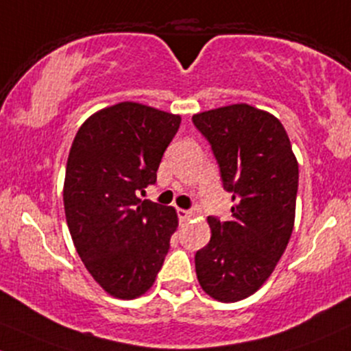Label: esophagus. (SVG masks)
I'll return each instance as SVG.
<instances>
[{
    "label": "esophagus",
    "instance_id": "obj_1",
    "mask_svg": "<svg viewBox=\"0 0 351 351\" xmlns=\"http://www.w3.org/2000/svg\"><path fill=\"white\" fill-rule=\"evenodd\" d=\"M178 217H180V219H182V221H186V219H190L191 217H193V211L182 210V208H180V210H178Z\"/></svg>",
    "mask_w": 351,
    "mask_h": 351
}]
</instances>
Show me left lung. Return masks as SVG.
I'll list each match as a JSON object with an SVG mask.
<instances>
[{"instance_id": "1", "label": "left lung", "mask_w": 351, "mask_h": 351, "mask_svg": "<svg viewBox=\"0 0 351 351\" xmlns=\"http://www.w3.org/2000/svg\"><path fill=\"white\" fill-rule=\"evenodd\" d=\"M233 193L232 219L208 217L210 243L195 255L199 287L223 303L248 298L275 269L295 225L298 161L278 118L246 103L193 114Z\"/></svg>"}]
</instances>
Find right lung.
Wrapping results in <instances>:
<instances>
[{
    "instance_id": "1",
    "label": "right lung",
    "mask_w": 351,
    "mask_h": 351,
    "mask_svg": "<svg viewBox=\"0 0 351 351\" xmlns=\"http://www.w3.org/2000/svg\"><path fill=\"white\" fill-rule=\"evenodd\" d=\"M180 114L141 103L103 108L80 126L68 155L63 202L76 252L108 295L133 300L155 283L176 232L173 206L143 199Z\"/></svg>"
}]
</instances>
